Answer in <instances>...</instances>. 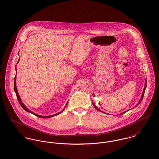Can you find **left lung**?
I'll list each match as a JSON object with an SVG mask.
<instances>
[{"label":"left lung","mask_w":159,"mask_h":159,"mask_svg":"<svg viewBox=\"0 0 159 159\" xmlns=\"http://www.w3.org/2000/svg\"><path fill=\"white\" fill-rule=\"evenodd\" d=\"M146 83H147V81H146V80H145V85H144V89H143V93H142V95H141V98H140V100H139V102L138 103V104L136 105V107H137L139 103H140V102H141V100H142V99H143V97H144V92H145V89H146V86H147V84H146ZM92 105H93V106L94 107V108L97 110H98V111H100V110H99L98 108V107H97L95 105V104L92 102ZM127 111H125V112H123L122 113L120 114H123L125 113H126ZM103 113H104V112H103ZM104 113L106 114V113Z\"/></svg>","instance_id":"8db88e82"}]
</instances>
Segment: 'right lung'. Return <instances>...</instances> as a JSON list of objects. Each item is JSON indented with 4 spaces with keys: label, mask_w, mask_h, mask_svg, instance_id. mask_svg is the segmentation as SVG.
<instances>
[{
    "label": "right lung",
    "mask_w": 159,
    "mask_h": 159,
    "mask_svg": "<svg viewBox=\"0 0 159 159\" xmlns=\"http://www.w3.org/2000/svg\"><path fill=\"white\" fill-rule=\"evenodd\" d=\"M18 54H19V53H18ZM19 61H20V60H18V61L17 64L19 62ZM15 68H16V71H17V70H16V66H15ZM16 76H15V80H14V89H15V93H16V97H17L18 100V102H20V105L21 106V107L23 108V109H24L25 111H27L28 113H30L32 114H34V115H35V116H36L37 117H40V118H49V117H52L56 116H57V115H58V114H59L62 113V112H63V111L64 110L65 108L67 107V104H68V102L67 103V104L66 105V106H65V107H64V110H63L62 111H61V112H59V113H57L55 114H53V115H50V116H41V115H39V114H37L34 113V112H32V111H31L30 110H29V109L25 107V105L23 103V102H21V99L20 96V95H19V93H18V89H17L16 84Z\"/></svg>",
    "instance_id": "1"
}]
</instances>
